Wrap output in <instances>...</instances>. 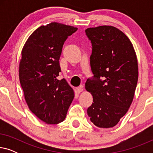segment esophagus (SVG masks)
I'll use <instances>...</instances> for the list:
<instances>
[{"label":"esophagus","mask_w":153,"mask_h":153,"mask_svg":"<svg viewBox=\"0 0 153 153\" xmlns=\"http://www.w3.org/2000/svg\"><path fill=\"white\" fill-rule=\"evenodd\" d=\"M76 91H78V93H81V92L83 91V85H80V86L76 88Z\"/></svg>","instance_id":"1"}]
</instances>
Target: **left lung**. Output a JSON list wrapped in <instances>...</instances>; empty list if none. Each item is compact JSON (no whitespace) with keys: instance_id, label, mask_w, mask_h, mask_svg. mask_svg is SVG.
Masks as SVG:
<instances>
[{"instance_id":"8db88e82","label":"left lung","mask_w":153,"mask_h":153,"mask_svg":"<svg viewBox=\"0 0 153 153\" xmlns=\"http://www.w3.org/2000/svg\"><path fill=\"white\" fill-rule=\"evenodd\" d=\"M85 33L92 44L94 74L85 84L93 97L87 113L95 126L110 128L126 114L133 101L139 76L137 55L129 39L116 27L89 28Z\"/></svg>"}]
</instances>
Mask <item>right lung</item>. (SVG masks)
<instances>
[{"label": "right lung", "mask_w": 153, "mask_h": 153, "mask_svg": "<svg viewBox=\"0 0 153 153\" xmlns=\"http://www.w3.org/2000/svg\"><path fill=\"white\" fill-rule=\"evenodd\" d=\"M77 29L57 22L42 26L22 51L19 74L25 100L31 111L47 124L62 122L74 99L73 89L58 76L62 46Z\"/></svg>", "instance_id": "1"}]
</instances>
